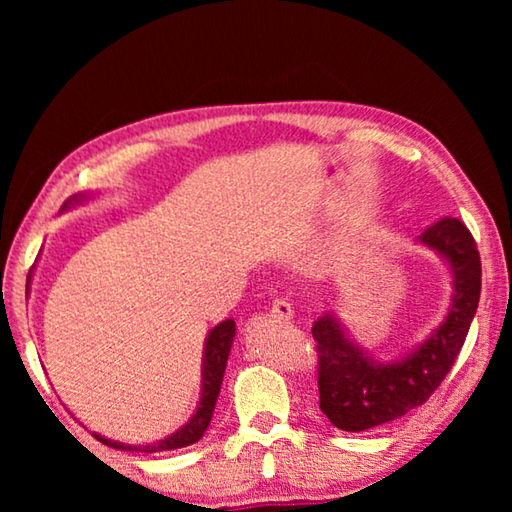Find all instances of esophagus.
Returning a JSON list of instances; mask_svg holds the SVG:
<instances>
[{"mask_svg":"<svg viewBox=\"0 0 512 512\" xmlns=\"http://www.w3.org/2000/svg\"><path fill=\"white\" fill-rule=\"evenodd\" d=\"M271 311H273V316H275V318H282V320H291V318H293V307H291V302H289V300H284V298H277V300L273 302Z\"/></svg>","mask_w":512,"mask_h":512,"instance_id":"obj_1","label":"esophagus"}]
</instances>
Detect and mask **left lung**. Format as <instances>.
<instances>
[{"label": "left lung", "instance_id": "left-lung-1", "mask_svg": "<svg viewBox=\"0 0 512 512\" xmlns=\"http://www.w3.org/2000/svg\"><path fill=\"white\" fill-rule=\"evenodd\" d=\"M452 271V305L418 348L395 361H375L350 341L334 314H323L311 334L318 350L320 411L341 431H366L402 418L429 400L461 352L481 296V257L458 219H440L420 235Z\"/></svg>", "mask_w": 512, "mask_h": 512}]
</instances>
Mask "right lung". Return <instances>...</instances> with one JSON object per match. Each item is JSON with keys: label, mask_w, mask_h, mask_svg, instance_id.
<instances>
[{"label": "right lung", "mask_w": 512, "mask_h": 512, "mask_svg": "<svg viewBox=\"0 0 512 512\" xmlns=\"http://www.w3.org/2000/svg\"><path fill=\"white\" fill-rule=\"evenodd\" d=\"M81 201H85L83 194L72 196L63 205V210H67L69 205L81 203ZM235 332H237L235 320L228 318V320H223V323L216 325L210 334H207L205 348H203V370H201V375H203L201 402H198L196 413L192 415V418H189L185 427H180L176 433H171V436H167L164 440H158V443H153V445L117 443V440H108V438L99 436V433H94V438L101 440V443L108 445V447L124 449V452H131V449H133V452H146V454L167 452V449H180V447L198 443V440L203 438L205 429L210 427V420H212V413H214V406H216V397H219V391H221L225 363H228L232 341H235Z\"/></svg>", "instance_id": "1"}]
</instances>
